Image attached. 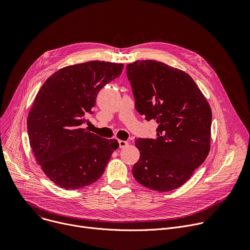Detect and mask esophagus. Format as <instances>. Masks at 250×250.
I'll return each instance as SVG.
<instances>
[{
  "label": "esophagus",
  "mask_w": 250,
  "mask_h": 250,
  "mask_svg": "<svg viewBox=\"0 0 250 250\" xmlns=\"http://www.w3.org/2000/svg\"><path fill=\"white\" fill-rule=\"evenodd\" d=\"M118 143H119V147H120V148H125V147L128 146V144H129L127 141H123V140H119Z\"/></svg>",
  "instance_id": "obj_1"
}]
</instances>
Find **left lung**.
<instances>
[{"label":"left lung","mask_w":250,"mask_h":250,"mask_svg":"<svg viewBox=\"0 0 250 250\" xmlns=\"http://www.w3.org/2000/svg\"><path fill=\"white\" fill-rule=\"evenodd\" d=\"M136 110L158 124L155 139H137L132 169L142 186L170 191L183 186L210 150V106L185 71L156 61L127 64Z\"/></svg>","instance_id":"8db88e82"}]
</instances>
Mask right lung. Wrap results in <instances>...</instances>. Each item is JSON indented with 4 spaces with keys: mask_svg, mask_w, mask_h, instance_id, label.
<instances>
[{
    "mask_svg": "<svg viewBox=\"0 0 250 250\" xmlns=\"http://www.w3.org/2000/svg\"><path fill=\"white\" fill-rule=\"evenodd\" d=\"M123 67L99 61L68 65L39 90L26 122L30 144L45 176L62 188L78 189L96 182L119 147L117 140L104 139L82 124L92 113L99 90Z\"/></svg>",
    "mask_w": 250,
    "mask_h": 250,
    "instance_id": "obj_1",
    "label": "right lung"
}]
</instances>
